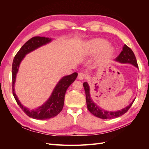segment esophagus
Instances as JSON below:
<instances>
[{"label": "esophagus", "mask_w": 149, "mask_h": 149, "mask_svg": "<svg viewBox=\"0 0 149 149\" xmlns=\"http://www.w3.org/2000/svg\"><path fill=\"white\" fill-rule=\"evenodd\" d=\"M87 78V75L83 73H79L78 74V78L80 80H83V79H84Z\"/></svg>", "instance_id": "1"}]
</instances>
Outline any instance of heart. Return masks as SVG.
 <instances>
[{
	"label": "heart",
	"instance_id": "1",
	"mask_svg": "<svg viewBox=\"0 0 149 149\" xmlns=\"http://www.w3.org/2000/svg\"><path fill=\"white\" fill-rule=\"evenodd\" d=\"M86 53L89 55H94L102 52L103 58H110L114 54V49L109 45L107 40L95 38L90 40L86 45Z\"/></svg>",
	"mask_w": 149,
	"mask_h": 149
}]
</instances>
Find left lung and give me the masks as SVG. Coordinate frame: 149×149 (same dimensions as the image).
<instances>
[{"instance_id": "left-lung-1", "label": "left lung", "mask_w": 149, "mask_h": 149, "mask_svg": "<svg viewBox=\"0 0 149 149\" xmlns=\"http://www.w3.org/2000/svg\"><path fill=\"white\" fill-rule=\"evenodd\" d=\"M115 61L120 63L130 64L136 66L137 68H139L136 58L135 56L134 52L126 45H124L123 48V51L119 54V55L116 58ZM83 86L86 94V104L88 111L94 116L101 119H109L118 118V117L123 116L129 109V108L131 107L135 100H134L131 103L129 104V105L120 110L116 111H106L102 109L100 106H98L97 104L93 101L91 96H90V88L88 83L87 82H84L83 83Z\"/></svg>"}]
</instances>
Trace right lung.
<instances>
[{
  "instance_id": "obj_1",
  "label": "right lung",
  "mask_w": 149,
  "mask_h": 149,
  "mask_svg": "<svg viewBox=\"0 0 149 149\" xmlns=\"http://www.w3.org/2000/svg\"><path fill=\"white\" fill-rule=\"evenodd\" d=\"M52 38L44 37H35L26 42L20 50L17 52L12 63V93L18 105L25 113L35 119L45 120L55 117L62 111L64 105L65 96L67 89L73 83L78 76V73H73L70 75L63 76L53 89L51 96L48 100L42 106L34 109H30L26 107L19 101L15 92V83L16 76L19 71V68L22 61L25 55L34 51L35 49L50 43Z\"/></svg>"
}]
</instances>
